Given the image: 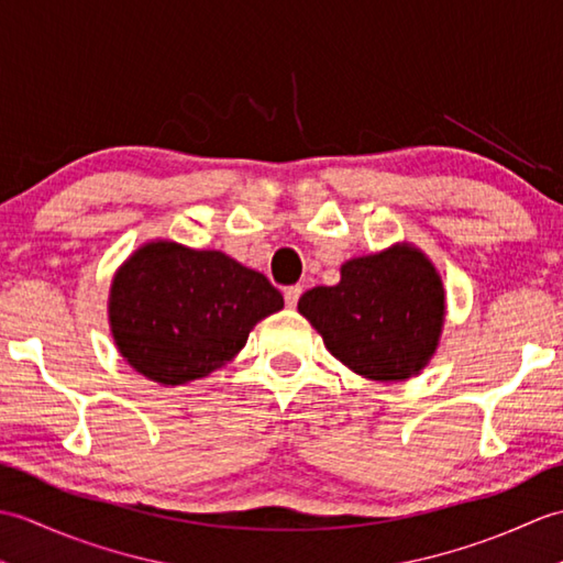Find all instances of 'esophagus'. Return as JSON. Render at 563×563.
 <instances>
[{
	"label": "esophagus",
	"mask_w": 563,
	"mask_h": 563,
	"mask_svg": "<svg viewBox=\"0 0 563 563\" xmlns=\"http://www.w3.org/2000/svg\"><path fill=\"white\" fill-rule=\"evenodd\" d=\"M285 305H288L290 309L297 307V302H300V295H302V288L300 285H290V288H285Z\"/></svg>",
	"instance_id": "34e87169"
}]
</instances>
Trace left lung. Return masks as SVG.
<instances>
[{
  "label": "left lung",
  "instance_id": "obj_1",
  "mask_svg": "<svg viewBox=\"0 0 563 563\" xmlns=\"http://www.w3.org/2000/svg\"><path fill=\"white\" fill-rule=\"evenodd\" d=\"M297 309L353 373L404 382L421 373L438 349L445 288L423 251L397 244L345 261L341 280L307 290Z\"/></svg>",
  "mask_w": 563,
  "mask_h": 563
}]
</instances>
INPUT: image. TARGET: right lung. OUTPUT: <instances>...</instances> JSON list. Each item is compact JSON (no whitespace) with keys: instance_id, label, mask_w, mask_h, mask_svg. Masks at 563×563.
<instances>
[{"instance_id":"right-lung-1","label":"right lung","mask_w":563,"mask_h":563,"mask_svg":"<svg viewBox=\"0 0 563 563\" xmlns=\"http://www.w3.org/2000/svg\"><path fill=\"white\" fill-rule=\"evenodd\" d=\"M278 309L283 295L263 273L222 251L164 239L118 268L109 297L111 333L128 365L172 387L230 363L249 331Z\"/></svg>"}]
</instances>
